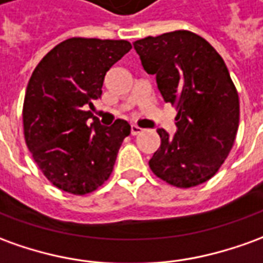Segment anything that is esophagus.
<instances>
[{
  "instance_id": "34e87169",
  "label": "esophagus",
  "mask_w": 263,
  "mask_h": 263,
  "mask_svg": "<svg viewBox=\"0 0 263 263\" xmlns=\"http://www.w3.org/2000/svg\"><path fill=\"white\" fill-rule=\"evenodd\" d=\"M141 132H142V128H139V126H137V125L131 126V134H132V135H139Z\"/></svg>"
}]
</instances>
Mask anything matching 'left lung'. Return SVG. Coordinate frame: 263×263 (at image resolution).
I'll return each mask as SVG.
<instances>
[{
    "label": "left lung",
    "mask_w": 263,
    "mask_h": 263,
    "mask_svg": "<svg viewBox=\"0 0 263 263\" xmlns=\"http://www.w3.org/2000/svg\"><path fill=\"white\" fill-rule=\"evenodd\" d=\"M134 48L178 111L174 137L158 129L161 146L149 168L176 188L206 182L225 162L239 125V98L225 62L206 40L183 29L138 40Z\"/></svg>",
    "instance_id": "8db88e82"
}]
</instances>
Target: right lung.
<instances>
[{
	"mask_svg": "<svg viewBox=\"0 0 263 263\" xmlns=\"http://www.w3.org/2000/svg\"><path fill=\"white\" fill-rule=\"evenodd\" d=\"M132 48L125 40L69 38L31 75L24 98V137L42 174L57 188L85 195L109 178L131 126H102L85 111L102 93L108 69ZM88 118L94 122L88 126Z\"/></svg>",
	"mask_w": 263,
	"mask_h": 263,
	"instance_id": "right-lung-1",
	"label": "right lung"
}]
</instances>
